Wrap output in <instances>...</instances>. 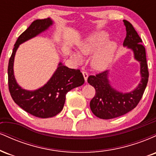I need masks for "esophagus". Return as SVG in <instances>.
<instances>
[{
	"label": "esophagus",
	"instance_id": "obj_1",
	"mask_svg": "<svg viewBox=\"0 0 156 156\" xmlns=\"http://www.w3.org/2000/svg\"><path fill=\"white\" fill-rule=\"evenodd\" d=\"M82 73H83L84 80H85V81L87 82V78H88V73H87V72H82Z\"/></svg>",
	"mask_w": 156,
	"mask_h": 156
}]
</instances>
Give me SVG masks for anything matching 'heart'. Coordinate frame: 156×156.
<instances>
[{
	"label": "heart",
	"instance_id": "1",
	"mask_svg": "<svg viewBox=\"0 0 156 156\" xmlns=\"http://www.w3.org/2000/svg\"><path fill=\"white\" fill-rule=\"evenodd\" d=\"M106 31H101L88 36L78 44V53L72 52L71 55L77 63H81V55H90L91 66L94 70H106L114 61L118 44L114 41L108 40Z\"/></svg>",
	"mask_w": 156,
	"mask_h": 156
}]
</instances>
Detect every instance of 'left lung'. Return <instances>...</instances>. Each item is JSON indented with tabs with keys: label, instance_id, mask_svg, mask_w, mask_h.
I'll list each match as a JSON object with an SVG mask.
<instances>
[{
	"label": "left lung",
	"instance_id": "left-lung-1",
	"mask_svg": "<svg viewBox=\"0 0 156 156\" xmlns=\"http://www.w3.org/2000/svg\"><path fill=\"white\" fill-rule=\"evenodd\" d=\"M126 29L123 46L131 50L134 59L140 64V83L129 92H119L114 89L109 80V70L88 78V83L95 89V95L90 101V108L96 117L109 119L120 117L135 108L142 98L149 78L145 48L141 44L142 40L133 26L123 20Z\"/></svg>",
	"mask_w": 156,
	"mask_h": 156
}]
</instances>
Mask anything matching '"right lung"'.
Masks as SVG:
<instances>
[{"mask_svg": "<svg viewBox=\"0 0 156 156\" xmlns=\"http://www.w3.org/2000/svg\"><path fill=\"white\" fill-rule=\"evenodd\" d=\"M53 24V20L50 17L34 21L18 37L9 62V89L12 99L26 112L39 118L57 115L63 109L67 93L84 83L83 76L79 69L68 68L61 62L51 78L40 88L27 90L17 83L14 74V62L20 44L47 31Z\"/></svg>", "mask_w": 156, "mask_h": 156, "instance_id": "right-lung-1", "label": "right lung"}]
</instances>
